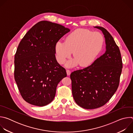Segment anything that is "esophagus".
I'll use <instances>...</instances> for the list:
<instances>
[{"mask_svg": "<svg viewBox=\"0 0 133 133\" xmlns=\"http://www.w3.org/2000/svg\"><path fill=\"white\" fill-rule=\"evenodd\" d=\"M66 72H67V75L68 76L70 75V73H71L70 70H69V69H67V70H66Z\"/></svg>", "mask_w": 133, "mask_h": 133, "instance_id": "1", "label": "esophagus"}]
</instances>
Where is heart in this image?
I'll use <instances>...</instances> for the list:
<instances>
[{
  "label": "heart",
  "instance_id": "obj_1",
  "mask_svg": "<svg viewBox=\"0 0 133 133\" xmlns=\"http://www.w3.org/2000/svg\"><path fill=\"white\" fill-rule=\"evenodd\" d=\"M104 38L98 32L87 29H78L69 34L65 42L58 41L55 45V55L57 62L63 64L69 58L72 52L74 59L68 61V67H85L91 64L102 49Z\"/></svg>",
  "mask_w": 133,
  "mask_h": 133
}]
</instances>
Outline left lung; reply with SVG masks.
Returning a JSON list of instances; mask_svg holds the SVG:
<instances>
[{
    "mask_svg": "<svg viewBox=\"0 0 133 133\" xmlns=\"http://www.w3.org/2000/svg\"><path fill=\"white\" fill-rule=\"evenodd\" d=\"M100 29L105 38V52L90 66L70 74L73 98L85 109L99 108L106 104L117 90L123 63L119 47L109 32Z\"/></svg>",
    "mask_w": 133,
    "mask_h": 133,
    "instance_id": "8db88e82",
    "label": "left lung"
}]
</instances>
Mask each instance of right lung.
I'll return each mask as SVG.
<instances>
[{
    "instance_id": "right-lung-1",
    "label": "right lung",
    "mask_w": 133,
    "mask_h": 133,
    "mask_svg": "<svg viewBox=\"0 0 133 133\" xmlns=\"http://www.w3.org/2000/svg\"><path fill=\"white\" fill-rule=\"evenodd\" d=\"M69 31L61 25L41 21L21 41L15 55L14 77L26 102L44 106L53 101L58 84L67 76L56 61L55 45Z\"/></svg>"
}]
</instances>
